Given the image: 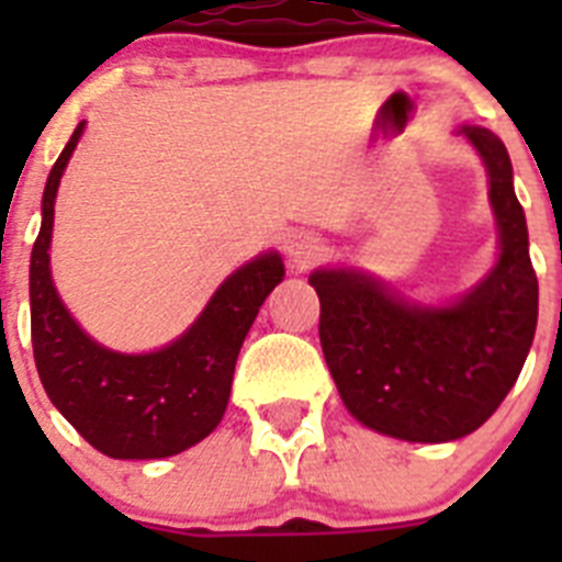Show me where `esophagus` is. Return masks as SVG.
<instances>
[{
	"label": "esophagus",
	"mask_w": 562,
	"mask_h": 562,
	"mask_svg": "<svg viewBox=\"0 0 562 562\" xmlns=\"http://www.w3.org/2000/svg\"><path fill=\"white\" fill-rule=\"evenodd\" d=\"M321 256H324V241L315 233L297 231L286 238V258L297 270H310Z\"/></svg>",
	"instance_id": "34e87169"
}]
</instances>
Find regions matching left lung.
<instances>
[{
	"mask_svg": "<svg viewBox=\"0 0 562 562\" xmlns=\"http://www.w3.org/2000/svg\"><path fill=\"white\" fill-rule=\"evenodd\" d=\"M490 171L501 258L448 310H416L371 278L317 270L321 346L342 405L366 428L408 441H453L495 414L524 369L538 326V276L501 137L464 126Z\"/></svg>",
	"mask_w": 562,
	"mask_h": 562,
	"instance_id": "8db88e82",
	"label": "left lung"
}]
</instances>
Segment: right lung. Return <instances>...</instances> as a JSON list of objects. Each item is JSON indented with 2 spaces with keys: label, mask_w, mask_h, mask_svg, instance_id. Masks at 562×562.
<instances>
[{
  "label": "right lung",
  "mask_w": 562,
  "mask_h": 562,
  "mask_svg": "<svg viewBox=\"0 0 562 562\" xmlns=\"http://www.w3.org/2000/svg\"><path fill=\"white\" fill-rule=\"evenodd\" d=\"M83 123L47 177L42 231L30 258V335L49 402L109 459H166L205 439L222 422L236 357L258 306L284 278L276 252L233 272L200 321L154 355H117L89 340L49 278L53 205Z\"/></svg>",
  "instance_id": "obj_1"
}]
</instances>
